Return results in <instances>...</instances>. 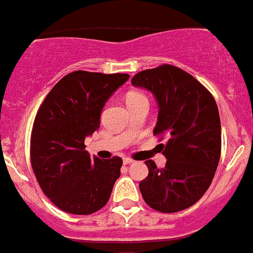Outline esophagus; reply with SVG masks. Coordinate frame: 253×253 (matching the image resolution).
I'll list each match as a JSON object with an SVG mask.
<instances>
[{
	"label": "esophagus",
	"mask_w": 253,
	"mask_h": 253,
	"mask_svg": "<svg viewBox=\"0 0 253 253\" xmlns=\"http://www.w3.org/2000/svg\"><path fill=\"white\" fill-rule=\"evenodd\" d=\"M123 163H124L125 166L132 165V163H133V160H132V159H129V158H124V160H123Z\"/></svg>",
	"instance_id": "esophagus-1"
}]
</instances>
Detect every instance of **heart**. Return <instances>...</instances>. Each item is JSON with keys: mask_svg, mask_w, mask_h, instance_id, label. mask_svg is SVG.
<instances>
[{"mask_svg": "<svg viewBox=\"0 0 253 253\" xmlns=\"http://www.w3.org/2000/svg\"><path fill=\"white\" fill-rule=\"evenodd\" d=\"M144 95H141V94L139 93H129L128 95H126V102H130V101H134V99L137 98H143Z\"/></svg>", "mask_w": 253, "mask_h": 253, "instance_id": "1", "label": "heart"}]
</instances>
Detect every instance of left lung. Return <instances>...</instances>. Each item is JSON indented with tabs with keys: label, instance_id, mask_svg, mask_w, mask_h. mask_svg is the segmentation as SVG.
Here are the masks:
<instances>
[{
	"label": "left lung",
	"instance_id": "obj_1",
	"mask_svg": "<svg viewBox=\"0 0 253 253\" xmlns=\"http://www.w3.org/2000/svg\"><path fill=\"white\" fill-rule=\"evenodd\" d=\"M132 84L152 93L159 113L154 134L169 136L160 148L166 167L145 160L140 191L152 209L175 213L198 202L209 189L221 155V121L213 95L190 74L169 64L144 70Z\"/></svg>",
	"mask_w": 253,
	"mask_h": 253
}]
</instances>
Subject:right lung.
Wrapping results in <instances>:
<instances>
[{"label": "right lung", "mask_w": 253, "mask_h": 253, "mask_svg": "<svg viewBox=\"0 0 253 253\" xmlns=\"http://www.w3.org/2000/svg\"><path fill=\"white\" fill-rule=\"evenodd\" d=\"M128 74L74 71L55 84L39 109L31 137V163L43 193L70 214L104 208L123 159L91 158L84 139L99 128L108 99Z\"/></svg>", "instance_id": "obj_1"}]
</instances>
